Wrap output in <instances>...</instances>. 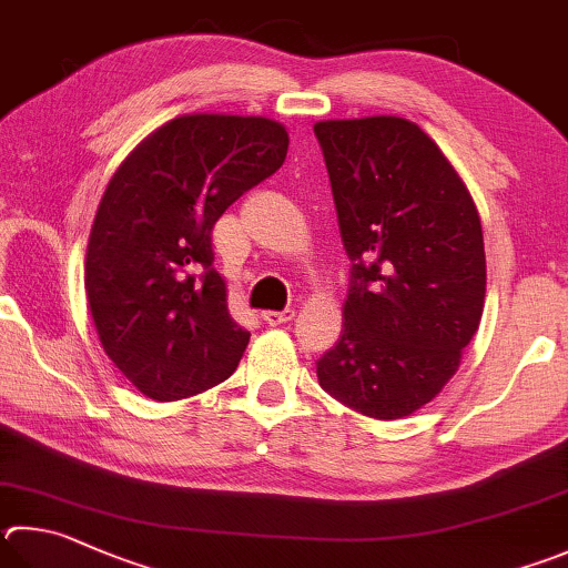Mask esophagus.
Returning a JSON list of instances; mask_svg holds the SVG:
<instances>
[{
    "mask_svg": "<svg viewBox=\"0 0 568 568\" xmlns=\"http://www.w3.org/2000/svg\"><path fill=\"white\" fill-rule=\"evenodd\" d=\"M293 317H295V311H291V307H285V311H265L263 313V320L267 325H283Z\"/></svg>",
    "mask_w": 568,
    "mask_h": 568,
    "instance_id": "esophagus-1",
    "label": "esophagus"
}]
</instances>
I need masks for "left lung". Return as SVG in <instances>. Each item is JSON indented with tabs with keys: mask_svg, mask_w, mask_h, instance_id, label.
<instances>
[{
	"mask_svg": "<svg viewBox=\"0 0 568 568\" xmlns=\"http://www.w3.org/2000/svg\"><path fill=\"white\" fill-rule=\"evenodd\" d=\"M353 261L343 333L317 359L327 395L375 419L435 399L479 327L487 257L467 183L415 121H317Z\"/></svg>",
	"mask_w": 568,
	"mask_h": 568,
	"instance_id": "8db88e82",
	"label": "left lung"
}]
</instances>
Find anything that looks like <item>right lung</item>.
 Instances as JSON below:
<instances>
[{
    "label": "right lung",
    "instance_id": "obj_1",
    "mask_svg": "<svg viewBox=\"0 0 568 568\" xmlns=\"http://www.w3.org/2000/svg\"><path fill=\"white\" fill-rule=\"evenodd\" d=\"M283 123L185 113L133 149L101 195L84 287L104 353L156 402L229 379L251 333L229 313L211 231L231 203L283 166Z\"/></svg>",
    "mask_w": 568,
    "mask_h": 568
}]
</instances>
